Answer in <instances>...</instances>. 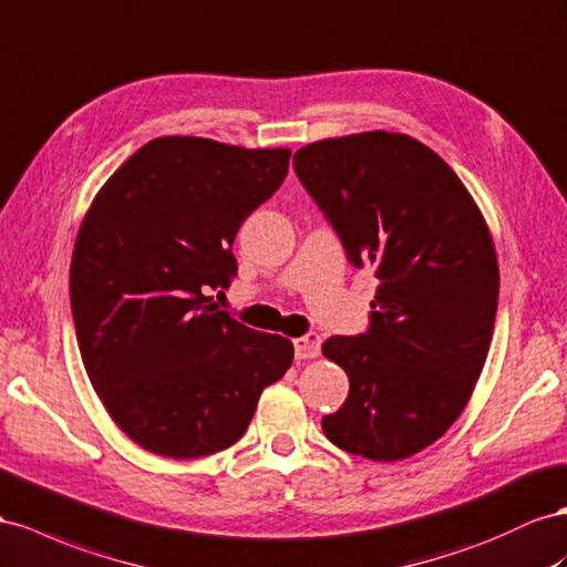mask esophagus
<instances>
[{"label":"esophagus","instance_id":"obj_1","mask_svg":"<svg viewBox=\"0 0 567 567\" xmlns=\"http://www.w3.org/2000/svg\"><path fill=\"white\" fill-rule=\"evenodd\" d=\"M293 348H296V355L300 360H312L319 355V350H321V336L315 331L305 333V336H300V339L293 341Z\"/></svg>","mask_w":567,"mask_h":567}]
</instances>
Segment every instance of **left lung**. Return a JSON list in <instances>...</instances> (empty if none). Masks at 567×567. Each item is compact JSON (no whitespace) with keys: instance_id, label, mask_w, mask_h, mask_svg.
<instances>
[{"instance_id":"1","label":"left lung","mask_w":567,"mask_h":567,"mask_svg":"<svg viewBox=\"0 0 567 567\" xmlns=\"http://www.w3.org/2000/svg\"><path fill=\"white\" fill-rule=\"evenodd\" d=\"M293 166L350 262L379 279L370 329L321 346L350 379L321 430L367 461H403L449 432L482 374L498 305L492 234L463 181L410 135L329 137Z\"/></svg>"}]
</instances>
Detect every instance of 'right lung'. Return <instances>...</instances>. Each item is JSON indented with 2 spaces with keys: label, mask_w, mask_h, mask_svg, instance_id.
I'll use <instances>...</instances> for the list:
<instances>
[{
  "label": "right lung",
  "mask_w": 567,
  "mask_h": 567,
  "mask_svg": "<svg viewBox=\"0 0 567 567\" xmlns=\"http://www.w3.org/2000/svg\"><path fill=\"white\" fill-rule=\"evenodd\" d=\"M290 152L164 135L90 205L71 257V312L90 384L118 430L164 457L219 453L246 434L293 343L217 310L240 224L279 190Z\"/></svg>",
  "instance_id": "1"
}]
</instances>
